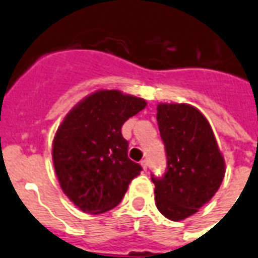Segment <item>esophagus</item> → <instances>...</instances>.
I'll return each mask as SVG.
<instances>
[{"mask_svg": "<svg viewBox=\"0 0 258 258\" xmlns=\"http://www.w3.org/2000/svg\"><path fill=\"white\" fill-rule=\"evenodd\" d=\"M140 164H142L143 169H144V170H147V169H148V160H147V159L142 160V162H140Z\"/></svg>", "mask_w": 258, "mask_h": 258, "instance_id": "1", "label": "esophagus"}]
</instances>
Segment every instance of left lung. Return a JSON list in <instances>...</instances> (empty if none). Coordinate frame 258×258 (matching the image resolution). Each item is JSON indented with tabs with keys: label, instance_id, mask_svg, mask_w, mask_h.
Listing matches in <instances>:
<instances>
[{
	"label": "left lung",
	"instance_id": "obj_1",
	"mask_svg": "<svg viewBox=\"0 0 258 258\" xmlns=\"http://www.w3.org/2000/svg\"><path fill=\"white\" fill-rule=\"evenodd\" d=\"M157 124L165 146L164 177H152L156 206L174 222L194 215L215 196L226 162L209 120L187 103H159Z\"/></svg>",
	"mask_w": 258,
	"mask_h": 258
}]
</instances>
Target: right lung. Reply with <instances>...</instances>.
Here are the masks:
<instances>
[{"label": "right lung", "instance_id": "1", "mask_svg": "<svg viewBox=\"0 0 258 258\" xmlns=\"http://www.w3.org/2000/svg\"><path fill=\"white\" fill-rule=\"evenodd\" d=\"M147 106L146 99L101 89L68 112L52 143V160L61 190L86 214L114 209L140 174L127 156L123 123Z\"/></svg>", "mask_w": 258, "mask_h": 258}]
</instances>
